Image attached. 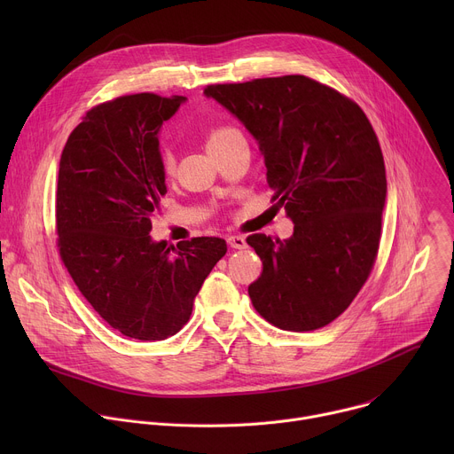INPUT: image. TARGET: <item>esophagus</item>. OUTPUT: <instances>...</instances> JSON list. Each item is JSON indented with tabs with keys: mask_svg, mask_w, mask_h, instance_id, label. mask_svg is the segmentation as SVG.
Returning <instances> with one entry per match:
<instances>
[{
	"mask_svg": "<svg viewBox=\"0 0 454 454\" xmlns=\"http://www.w3.org/2000/svg\"><path fill=\"white\" fill-rule=\"evenodd\" d=\"M228 244L233 247V249H244L247 244H246V239L240 237V235H230L228 237Z\"/></svg>",
	"mask_w": 454,
	"mask_h": 454,
	"instance_id": "esophagus-1",
	"label": "esophagus"
}]
</instances>
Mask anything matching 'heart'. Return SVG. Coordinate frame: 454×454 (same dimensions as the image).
<instances>
[{
    "mask_svg": "<svg viewBox=\"0 0 454 454\" xmlns=\"http://www.w3.org/2000/svg\"><path fill=\"white\" fill-rule=\"evenodd\" d=\"M207 147L210 153L228 145L230 142L237 140V138H244L242 133L239 131L237 127L233 125H228V123H219V125H212L207 135ZM158 160H160V167L165 174H170L174 172V167H176V156L172 153V149L167 145V144H161L160 149H158Z\"/></svg>",
    "mask_w": 454,
    "mask_h": 454,
    "instance_id": "1",
    "label": "heart"
}]
</instances>
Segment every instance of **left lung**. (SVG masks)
<instances>
[{
  "label": "left lung",
  "instance_id": "1",
  "mask_svg": "<svg viewBox=\"0 0 454 454\" xmlns=\"http://www.w3.org/2000/svg\"><path fill=\"white\" fill-rule=\"evenodd\" d=\"M261 145L271 203L294 223L287 240L253 233L262 261L249 287L256 312L282 331L309 333L343 314L368 280L380 240L386 170L364 111L305 75L210 84Z\"/></svg>",
  "mask_w": 454,
  "mask_h": 454
}]
</instances>
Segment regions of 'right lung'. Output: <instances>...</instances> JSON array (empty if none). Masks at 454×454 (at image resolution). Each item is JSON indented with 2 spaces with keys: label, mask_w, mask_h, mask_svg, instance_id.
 <instances>
[{
  "label": "right lung",
  "mask_w": 454,
  "mask_h": 454,
  "mask_svg": "<svg viewBox=\"0 0 454 454\" xmlns=\"http://www.w3.org/2000/svg\"><path fill=\"white\" fill-rule=\"evenodd\" d=\"M184 97L123 95L91 107L62 149L55 231L62 264L120 334L160 341L190 319L193 298L226 254V240L153 242L167 193L158 131Z\"/></svg>",
  "instance_id": "right-lung-1"
}]
</instances>
